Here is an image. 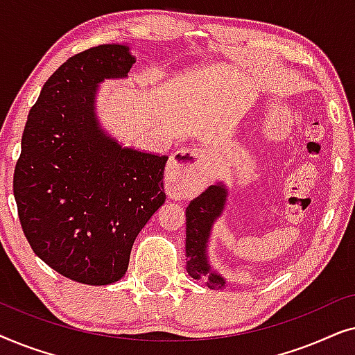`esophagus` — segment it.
<instances>
[{"instance_id": "esophagus-1", "label": "esophagus", "mask_w": 355, "mask_h": 355, "mask_svg": "<svg viewBox=\"0 0 355 355\" xmlns=\"http://www.w3.org/2000/svg\"><path fill=\"white\" fill-rule=\"evenodd\" d=\"M207 157V150L200 147L178 150L169 163V171L173 174L174 182L179 187H191L193 182H197Z\"/></svg>"}]
</instances>
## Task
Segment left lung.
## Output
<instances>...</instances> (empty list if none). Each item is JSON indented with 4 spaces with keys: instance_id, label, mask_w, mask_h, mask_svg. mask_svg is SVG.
<instances>
[{
    "instance_id": "obj_1",
    "label": "left lung",
    "mask_w": 355,
    "mask_h": 355,
    "mask_svg": "<svg viewBox=\"0 0 355 355\" xmlns=\"http://www.w3.org/2000/svg\"><path fill=\"white\" fill-rule=\"evenodd\" d=\"M226 197L225 184L216 182L193 198L186 210V270L193 279L205 281L210 289H221L226 284V279L211 270L207 254L211 227L225 210Z\"/></svg>"
}]
</instances>
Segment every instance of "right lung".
I'll return each mask as SVG.
<instances>
[{"label":"right lung","mask_w":355,"mask_h":355,"mask_svg":"<svg viewBox=\"0 0 355 355\" xmlns=\"http://www.w3.org/2000/svg\"><path fill=\"white\" fill-rule=\"evenodd\" d=\"M135 62L128 45L72 56L45 82L28 113L14 198L24 234L58 273L90 286L119 281L135 237L166 200L168 157L128 148L101 129L98 85Z\"/></svg>","instance_id":"add662e5"}]
</instances>
